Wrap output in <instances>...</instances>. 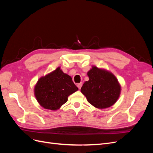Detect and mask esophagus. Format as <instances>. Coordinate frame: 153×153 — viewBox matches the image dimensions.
<instances>
[{"label":"esophagus","instance_id":"34e87169","mask_svg":"<svg viewBox=\"0 0 153 153\" xmlns=\"http://www.w3.org/2000/svg\"><path fill=\"white\" fill-rule=\"evenodd\" d=\"M77 87H78V88L79 89H81V87H82V83H79V84H77Z\"/></svg>","mask_w":153,"mask_h":153}]
</instances>
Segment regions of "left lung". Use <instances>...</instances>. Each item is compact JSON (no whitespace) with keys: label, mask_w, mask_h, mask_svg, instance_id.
<instances>
[{"label":"left lung","mask_w":153,"mask_h":153,"mask_svg":"<svg viewBox=\"0 0 153 153\" xmlns=\"http://www.w3.org/2000/svg\"><path fill=\"white\" fill-rule=\"evenodd\" d=\"M87 76L89 80L84 82L80 91L88 102L100 109L109 108L116 103L121 87L112 72L92 66Z\"/></svg>","instance_id":"left-lung-1"}]
</instances>
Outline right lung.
I'll list each match as a JSON object with an SVG mask.
<instances>
[{"label":"right lung","instance_id":"obj_1","mask_svg":"<svg viewBox=\"0 0 153 153\" xmlns=\"http://www.w3.org/2000/svg\"><path fill=\"white\" fill-rule=\"evenodd\" d=\"M78 90L71 77L60 67L39 78L34 86V96L45 109L57 110L67 102L68 98Z\"/></svg>","mask_w":153,"mask_h":153}]
</instances>
